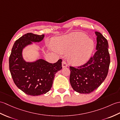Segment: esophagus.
I'll return each mask as SVG.
<instances>
[{
    "label": "esophagus",
    "instance_id": "obj_1",
    "mask_svg": "<svg viewBox=\"0 0 120 120\" xmlns=\"http://www.w3.org/2000/svg\"><path fill=\"white\" fill-rule=\"evenodd\" d=\"M68 64H67V63H66L65 61H63L62 62V68H66V67H68Z\"/></svg>",
    "mask_w": 120,
    "mask_h": 120
}]
</instances>
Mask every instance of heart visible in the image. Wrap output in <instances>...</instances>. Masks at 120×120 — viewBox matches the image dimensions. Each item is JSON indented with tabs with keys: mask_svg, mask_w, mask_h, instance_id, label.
<instances>
[{
	"mask_svg": "<svg viewBox=\"0 0 120 120\" xmlns=\"http://www.w3.org/2000/svg\"><path fill=\"white\" fill-rule=\"evenodd\" d=\"M54 49L65 54L70 53L69 62L75 66L84 64L93 53L94 44L82 33L77 32L65 38L57 39L52 43Z\"/></svg>",
	"mask_w": 120,
	"mask_h": 120,
	"instance_id": "b5f03b06",
	"label": "heart"
}]
</instances>
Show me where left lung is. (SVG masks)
Returning <instances> with one entry per match:
<instances>
[{
    "label": "left lung",
    "mask_w": 120,
    "mask_h": 120,
    "mask_svg": "<svg viewBox=\"0 0 120 120\" xmlns=\"http://www.w3.org/2000/svg\"><path fill=\"white\" fill-rule=\"evenodd\" d=\"M97 36V51L85 64L70 66L69 81L73 90L80 94H90L100 86L107 77L110 64L108 43L101 33Z\"/></svg>",
    "instance_id": "obj_1"
}]
</instances>
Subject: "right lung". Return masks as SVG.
Wrapping results in <instances>:
<instances>
[{
    "label": "right lung",
    "mask_w": 120,
    "mask_h": 120,
    "mask_svg": "<svg viewBox=\"0 0 120 120\" xmlns=\"http://www.w3.org/2000/svg\"><path fill=\"white\" fill-rule=\"evenodd\" d=\"M44 35L27 33L14 44L9 58V68L16 85L28 95L36 96L47 93L52 86L56 73L62 69V60L50 63L42 59L27 62L23 50L33 42H40Z\"/></svg>",
    "instance_id": "1"
}]
</instances>
